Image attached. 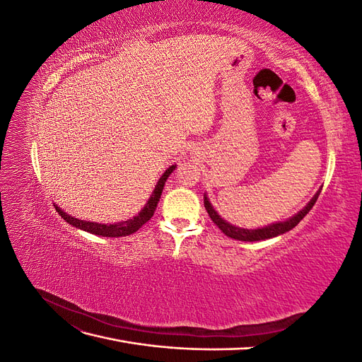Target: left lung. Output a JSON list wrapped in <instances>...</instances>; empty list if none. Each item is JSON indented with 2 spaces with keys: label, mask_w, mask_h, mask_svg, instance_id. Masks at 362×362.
Here are the masks:
<instances>
[{
  "label": "left lung",
  "mask_w": 362,
  "mask_h": 362,
  "mask_svg": "<svg viewBox=\"0 0 362 362\" xmlns=\"http://www.w3.org/2000/svg\"><path fill=\"white\" fill-rule=\"evenodd\" d=\"M322 189H319L313 198L310 199V202L306 204L300 211L296 213L294 216L288 217L287 221H282V222H275V223H270L267 226H262V228H255V229H247V228H240L235 226L233 223L226 222L225 218L216 211V208L211 205L210 199H208L206 193H204V205H205V210L208 213V216L211 217V221L218 226L221 231L231 237L234 240H240V242H261V240H269L273 237H278L281 234H286L288 233L290 229H293L296 225H298L302 218L308 214V211L313 208V205L315 204L317 198H319Z\"/></svg>",
  "instance_id": "1"
}]
</instances>
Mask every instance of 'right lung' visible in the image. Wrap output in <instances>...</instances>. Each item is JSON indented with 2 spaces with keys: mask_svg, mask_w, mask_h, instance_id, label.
<instances>
[{
  "mask_svg": "<svg viewBox=\"0 0 362 362\" xmlns=\"http://www.w3.org/2000/svg\"><path fill=\"white\" fill-rule=\"evenodd\" d=\"M175 168H177V164H172V166H169L166 169V172L161 175L160 180L156 184L154 190H152V193L149 196V199L146 201L145 206L141 208V210L136 216H133L131 218H127V221H122V222L96 223V222H90V221H81V218H76L74 216H69L66 211H63L59 205H54V206H56V210L59 211V214L64 218V221H66L69 225L81 229V231L90 233V234L100 235V237H127V235H131L136 231H139V229L144 226L152 216H154V211H156L158 201L161 198L164 184H166V180L169 178V175L175 170Z\"/></svg>",
  "mask_w": 362,
  "mask_h": 362,
  "instance_id": "1",
  "label": "right lung"
}]
</instances>
